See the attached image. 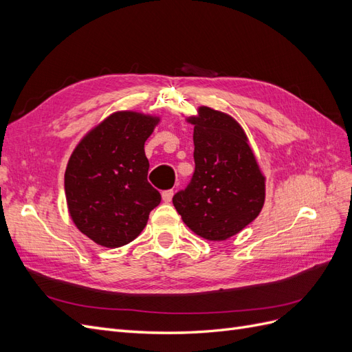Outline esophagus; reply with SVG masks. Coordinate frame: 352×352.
<instances>
[{"mask_svg": "<svg viewBox=\"0 0 352 352\" xmlns=\"http://www.w3.org/2000/svg\"><path fill=\"white\" fill-rule=\"evenodd\" d=\"M173 190L172 189H168V190H164V192L162 194V198H163V201L164 202H170L172 201V198H173Z\"/></svg>", "mask_w": 352, "mask_h": 352, "instance_id": "1", "label": "esophagus"}]
</instances>
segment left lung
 Here are the masks:
<instances>
[{
	"label": "left lung",
	"mask_w": 352,
	"mask_h": 352,
	"mask_svg": "<svg viewBox=\"0 0 352 352\" xmlns=\"http://www.w3.org/2000/svg\"><path fill=\"white\" fill-rule=\"evenodd\" d=\"M194 124L195 172L173 206L185 225L208 241H226L260 214L265 177L242 126L232 116L199 107Z\"/></svg>",
	"instance_id": "1"
}]
</instances>
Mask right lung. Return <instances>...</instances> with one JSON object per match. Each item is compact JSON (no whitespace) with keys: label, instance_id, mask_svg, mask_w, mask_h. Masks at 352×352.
<instances>
[{"label":"right lung","instance_id":"obj_1","mask_svg":"<svg viewBox=\"0 0 352 352\" xmlns=\"http://www.w3.org/2000/svg\"><path fill=\"white\" fill-rule=\"evenodd\" d=\"M160 117L116 111L85 135L65 173L69 214L83 235L105 248L132 242L162 195L146 180L145 141Z\"/></svg>","mask_w":352,"mask_h":352}]
</instances>
